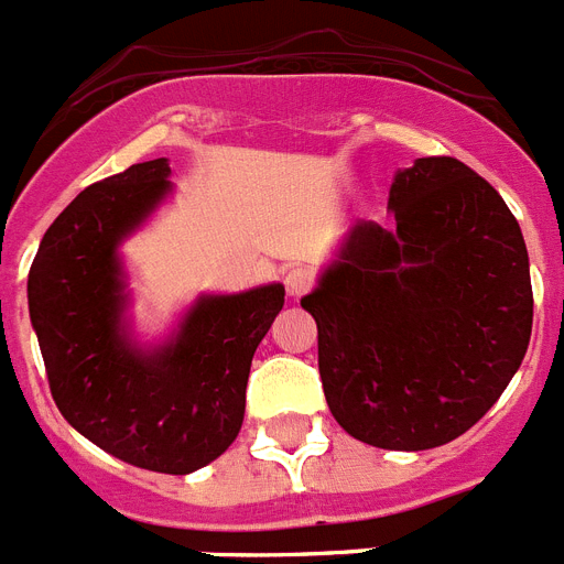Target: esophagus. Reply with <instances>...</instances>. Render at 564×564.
<instances>
[{"label":"esophagus","instance_id":"34e87169","mask_svg":"<svg viewBox=\"0 0 564 564\" xmlns=\"http://www.w3.org/2000/svg\"><path fill=\"white\" fill-rule=\"evenodd\" d=\"M283 283H286V295H290V297H301V295H306V292L312 290V283H315V278H312L310 269L297 267V269H290V272H286Z\"/></svg>","mask_w":564,"mask_h":564}]
</instances>
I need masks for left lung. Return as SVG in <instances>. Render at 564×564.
<instances>
[{"mask_svg": "<svg viewBox=\"0 0 564 564\" xmlns=\"http://www.w3.org/2000/svg\"><path fill=\"white\" fill-rule=\"evenodd\" d=\"M390 229L358 220L301 306L318 324L326 404L381 451L453 442L499 401L533 326L522 229L456 158L392 177Z\"/></svg>", "mask_w": 564, "mask_h": 564, "instance_id": "obj_1", "label": "left lung"}]
</instances>
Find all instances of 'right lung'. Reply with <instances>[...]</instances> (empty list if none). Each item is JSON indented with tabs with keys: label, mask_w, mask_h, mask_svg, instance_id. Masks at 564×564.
Returning <instances> with one entry per match:
<instances>
[{
	"label": "right lung",
	"mask_w": 564,
	"mask_h": 564,
	"mask_svg": "<svg viewBox=\"0 0 564 564\" xmlns=\"http://www.w3.org/2000/svg\"><path fill=\"white\" fill-rule=\"evenodd\" d=\"M169 177L158 158L79 192L33 258L28 312L70 427L129 465L186 476L238 438L252 355L283 310V283L197 295L163 340L137 338L120 246L169 200Z\"/></svg>",
	"instance_id": "obj_1"
}]
</instances>
